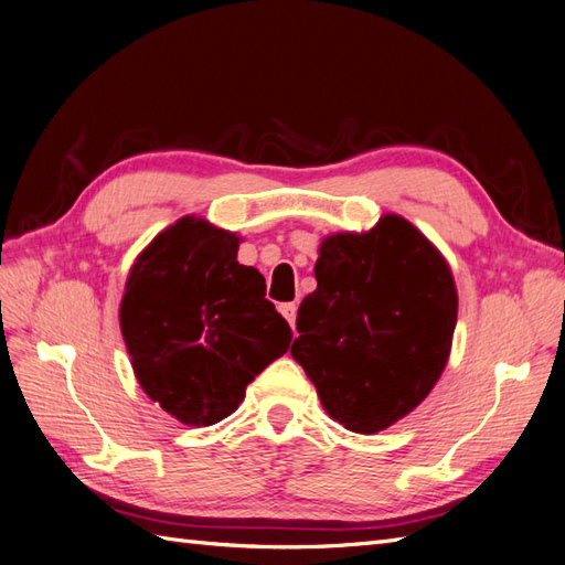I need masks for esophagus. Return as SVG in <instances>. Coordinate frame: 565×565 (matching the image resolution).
Returning a JSON list of instances; mask_svg holds the SVG:
<instances>
[{
	"label": "esophagus",
	"instance_id": "esophagus-1",
	"mask_svg": "<svg viewBox=\"0 0 565 565\" xmlns=\"http://www.w3.org/2000/svg\"><path fill=\"white\" fill-rule=\"evenodd\" d=\"M279 310H281L284 318L288 320V324L294 327V322H296V312H298V306H296V303H281V306H279Z\"/></svg>",
	"mask_w": 565,
	"mask_h": 565
}]
</instances>
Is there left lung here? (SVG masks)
<instances>
[{"label":"left lung","mask_w":565,"mask_h":565,"mask_svg":"<svg viewBox=\"0 0 565 565\" xmlns=\"http://www.w3.org/2000/svg\"><path fill=\"white\" fill-rule=\"evenodd\" d=\"M315 279L291 356L334 422L385 430L428 397L448 363L457 322L448 262L409 221L387 214L369 233L324 238Z\"/></svg>","instance_id":"8db88e82"}]
</instances>
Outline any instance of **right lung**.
I'll list each match as a JSON object with an SVG mask.
<instances>
[{"mask_svg": "<svg viewBox=\"0 0 565 565\" xmlns=\"http://www.w3.org/2000/svg\"><path fill=\"white\" fill-rule=\"evenodd\" d=\"M241 238L182 216L129 269L120 330L141 390L185 426H212L288 351L291 327L265 277L238 265Z\"/></svg>", "mask_w": 565, "mask_h": 565, "instance_id": "add662e5", "label": "right lung"}]
</instances>
